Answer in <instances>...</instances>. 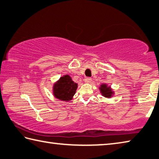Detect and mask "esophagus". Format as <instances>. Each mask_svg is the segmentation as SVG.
<instances>
[{
  "label": "esophagus",
  "instance_id": "34e87169",
  "mask_svg": "<svg viewBox=\"0 0 159 159\" xmlns=\"http://www.w3.org/2000/svg\"><path fill=\"white\" fill-rule=\"evenodd\" d=\"M91 81H92L91 78L88 77V78H85V82L86 83H91Z\"/></svg>",
  "mask_w": 159,
  "mask_h": 159
}]
</instances>
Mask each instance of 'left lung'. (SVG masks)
I'll return each instance as SVG.
<instances>
[{"mask_svg":"<svg viewBox=\"0 0 159 159\" xmlns=\"http://www.w3.org/2000/svg\"><path fill=\"white\" fill-rule=\"evenodd\" d=\"M99 89H100L101 93L102 94V96H103L104 97L110 98L114 94V92L112 90L111 87H109V86H108L106 84L101 85L99 87Z\"/></svg>","mask_w":159,"mask_h":159,"instance_id":"left-lung-1","label":"left lung"}]
</instances>
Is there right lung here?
Masks as SVG:
<instances>
[{"label": "right lung", "instance_id": "obj_1", "mask_svg": "<svg viewBox=\"0 0 159 159\" xmlns=\"http://www.w3.org/2000/svg\"><path fill=\"white\" fill-rule=\"evenodd\" d=\"M77 88V83H74L69 75H65L53 85V95L57 99L68 102L72 99Z\"/></svg>", "mask_w": 159, "mask_h": 159}]
</instances>
